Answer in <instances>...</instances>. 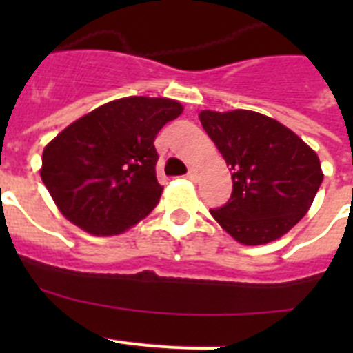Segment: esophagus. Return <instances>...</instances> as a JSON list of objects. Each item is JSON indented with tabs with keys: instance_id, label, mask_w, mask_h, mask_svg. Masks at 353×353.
Listing matches in <instances>:
<instances>
[{
	"instance_id": "1",
	"label": "esophagus",
	"mask_w": 353,
	"mask_h": 353,
	"mask_svg": "<svg viewBox=\"0 0 353 353\" xmlns=\"http://www.w3.org/2000/svg\"><path fill=\"white\" fill-rule=\"evenodd\" d=\"M187 179L189 180L198 179V170H196V168H189V171H187Z\"/></svg>"
}]
</instances>
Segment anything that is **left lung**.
I'll return each instance as SVG.
<instances>
[{
  "label": "left lung",
  "mask_w": 353,
  "mask_h": 353,
  "mask_svg": "<svg viewBox=\"0 0 353 353\" xmlns=\"http://www.w3.org/2000/svg\"><path fill=\"white\" fill-rule=\"evenodd\" d=\"M199 121L230 164L233 191L214 219L236 242L260 245L288 233L310 210L323 173L297 134L265 114L201 111Z\"/></svg>",
  "instance_id": "8db88e82"
}]
</instances>
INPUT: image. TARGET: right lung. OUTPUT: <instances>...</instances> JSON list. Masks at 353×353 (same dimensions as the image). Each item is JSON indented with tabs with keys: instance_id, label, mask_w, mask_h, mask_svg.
Instances as JSON below:
<instances>
[{
	"instance_id": "1",
	"label": "right lung",
	"mask_w": 353,
	"mask_h": 353,
	"mask_svg": "<svg viewBox=\"0 0 353 353\" xmlns=\"http://www.w3.org/2000/svg\"><path fill=\"white\" fill-rule=\"evenodd\" d=\"M182 111L171 99L127 97L61 130L40 170L61 214L92 235H118L146 217L162 194L155 136Z\"/></svg>"
}]
</instances>
